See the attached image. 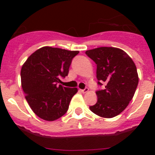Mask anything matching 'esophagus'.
I'll use <instances>...</instances> for the list:
<instances>
[{"label": "esophagus", "mask_w": 155, "mask_h": 155, "mask_svg": "<svg viewBox=\"0 0 155 155\" xmlns=\"http://www.w3.org/2000/svg\"><path fill=\"white\" fill-rule=\"evenodd\" d=\"M88 91H89V89H88L87 87H86V88H84V89H81L80 90L81 92H82V93H87Z\"/></svg>", "instance_id": "34e87169"}]
</instances>
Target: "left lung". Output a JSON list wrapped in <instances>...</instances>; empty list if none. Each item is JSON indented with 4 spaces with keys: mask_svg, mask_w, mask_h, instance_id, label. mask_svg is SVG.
I'll return each instance as SVG.
<instances>
[{
    "mask_svg": "<svg viewBox=\"0 0 155 155\" xmlns=\"http://www.w3.org/2000/svg\"><path fill=\"white\" fill-rule=\"evenodd\" d=\"M97 64L98 84L105 88L96 91L98 101L90 110L103 118H113L123 112L132 100L137 87V67L131 57L121 49L98 47L85 52Z\"/></svg>",
    "mask_w": 155,
    "mask_h": 155,
    "instance_id": "left-lung-1",
    "label": "left lung"
}]
</instances>
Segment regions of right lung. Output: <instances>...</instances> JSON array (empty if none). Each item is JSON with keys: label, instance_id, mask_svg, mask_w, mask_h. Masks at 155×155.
Returning a JSON list of instances; mask_svg holds the SVG:
<instances>
[{"label": "right lung", "instance_id": "obj_1", "mask_svg": "<svg viewBox=\"0 0 155 155\" xmlns=\"http://www.w3.org/2000/svg\"><path fill=\"white\" fill-rule=\"evenodd\" d=\"M79 51L43 46L28 57L21 70L25 99L33 113L42 120L54 121L68 111L77 87L58 84L68 74L72 59Z\"/></svg>", "mask_w": 155, "mask_h": 155}]
</instances>
